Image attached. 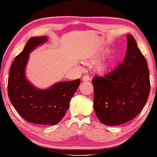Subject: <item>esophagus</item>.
<instances>
[{
  "mask_svg": "<svg viewBox=\"0 0 157 157\" xmlns=\"http://www.w3.org/2000/svg\"><path fill=\"white\" fill-rule=\"evenodd\" d=\"M82 81L85 82V81H89V79H90V78H89V75H83L82 78Z\"/></svg>",
  "mask_w": 157,
  "mask_h": 157,
  "instance_id": "obj_1",
  "label": "esophagus"
}]
</instances>
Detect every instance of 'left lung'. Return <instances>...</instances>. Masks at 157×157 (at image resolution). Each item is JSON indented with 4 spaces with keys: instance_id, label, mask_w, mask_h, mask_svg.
Wrapping results in <instances>:
<instances>
[{
    "instance_id": "1",
    "label": "left lung",
    "mask_w": 157,
    "mask_h": 157,
    "mask_svg": "<svg viewBox=\"0 0 157 157\" xmlns=\"http://www.w3.org/2000/svg\"><path fill=\"white\" fill-rule=\"evenodd\" d=\"M122 63L92 79L94 108L107 126H117L135 118L145 106L150 91V73L145 56L132 35L127 36Z\"/></svg>"
}]
</instances>
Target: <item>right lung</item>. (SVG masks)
I'll return each instance as SVG.
<instances>
[{
	"mask_svg": "<svg viewBox=\"0 0 157 157\" xmlns=\"http://www.w3.org/2000/svg\"><path fill=\"white\" fill-rule=\"evenodd\" d=\"M47 40L46 36L33 37L29 40L24 50L12 64L7 91L12 105L25 120L41 125H55L68 110L70 101L80 80L61 82L44 90L36 88L27 80L25 68L29 54Z\"/></svg>",
	"mask_w": 157,
	"mask_h": 157,
	"instance_id": "1",
	"label": "right lung"
}]
</instances>
